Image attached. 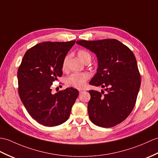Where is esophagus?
Masks as SVG:
<instances>
[{"instance_id":"34e87169","label":"esophagus","mask_w":158,"mask_h":158,"mask_svg":"<svg viewBox=\"0 0 158 158\" xmlns=\"http://www.w3.org/2000/svg\"><path fill=\"white\" fill-rule=\"evenodd\" d=\"M85 91V90H84V89H79V93H82L83 91Z\"/></svg>"}]
</instances>
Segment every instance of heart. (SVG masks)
<instances>
[{
	"instance_id": "obj_1",
	"label": "heart",
	"mask_w": 158,
	"mask_h": 158,
	"mask_svg": "<svg viewBox=\"0 0 158 158\" xmlns=\"http://www.w3.org/2000/svg\"><path fill=\"white\" fill-rule=\"evenodd\" d=\"M79 58L84 62L87 61H91V54L85 50H81L77 52ZM69 56L67 55L62 60V69L65 71L67 69V63ZM90 77V75L87 72L82 73H74L68 76L65 79V83L68 86L73 87L76 88H82L85 86L86 82Z\"/></svg>"
}]
</instances>
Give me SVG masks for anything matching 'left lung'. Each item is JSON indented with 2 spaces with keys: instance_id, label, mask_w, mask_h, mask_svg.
<instances>
[{
  "instance_id": "1",
  "label": "left lung",
  "mask_w": 158,
  "mask_h": 158,
  "mask_svg": "<svg viewBox=\"0 0 158 158\" xmlns=\"http://www.w3.org/2000/svg\"><path fill=\"white\" fill-rule=\"evenodd\" d=\"M96 54L97 73L90 85L106 87V92L89 90L87 110L91 122L110 128L125 120L136 103L141 75L133 52L115 39L76 42Z\"/></svg>"
}]
</instances>
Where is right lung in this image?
I'll return each mask as SVG.
<instances>
[{
	"label": "right lung",
	"instance_id": "obj_1",
	"mask_svg": "<svg viewBox=\"0 0 158 158\" xmlns=\"http://www.w3.org/2000/svg\"><path fill=\"white\" fill-rule=\"evenodd\" d=\"M75 40L45 42L25 52L18 69V91L27 111L38 123L55 127L67 121L79 95L74 88L52 94L51 85L62 75V62Z\"/></svg>",
	"mask_w": 158,
	"mask_h": 158
}]
</instances>
